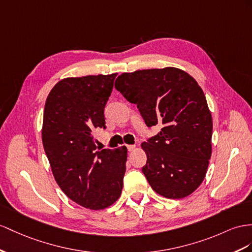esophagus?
Segmentation results:
<instances>
[{
    "mask_svg": "<svg viewBox=\"0 0 252 252\" xmlns=\"http://www.w3.org/2000/svg\"><path fill=\"white\" fill-rule=\"evenodd\" d=\"M126 147H127V150L128 151H133L135 148H136V146H135V145H127Z\"/></svg>",
    "mask_w": 252,
    "mask_h": 252,
    "instance_id": "34e87169",
    "label": "esophagus"
}]
</instances>
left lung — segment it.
I'll list each match as a JSON object with an SVG mask.
<instances>
[{
	"mask_svg": "<svg viewBox=\"0 0 252 252\" xmlns=\"http://www.w3.org/2000/svg\"><path fill=\"white\" fill-rule=\"evenodd\" d=\"M115 87L137 104L148 126H163L141 144L152 189L169 199L189 196L203 182L212 156L213 121L201 87L175 67L125 72Z\"/></svg>",
	"mask_w": 252,
	"mask_h": 252,
	"instance_id": "left-lung-1",
	"label": "left lung"
}]
</instances>
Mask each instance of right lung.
Returning a JSON list of instances; mask_svg holds the SVG:
<instances>
[{"instance_id": "1", "label": "right lung", "mask_w": 252, "mask_h": 252, "mask_svg": "<svg viewBox=\"0 0 252 252\" xmlns=\"http://www.w3.org/2000/svg\"><path fill=\"white\" fill-rule=\"evenodd\" d=\"M117 73L64 77L51 89L41 137L53 177L72 201L98 211L117 201L127 149H99L94 132L105 126L104 107Z\"/></svg>"}]
</instances>
